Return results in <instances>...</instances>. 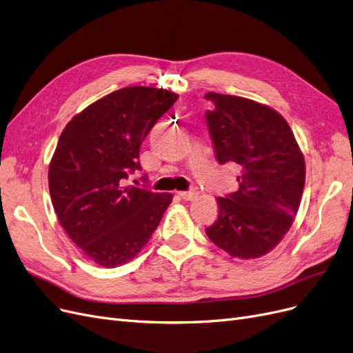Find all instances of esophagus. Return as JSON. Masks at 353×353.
Returning a JSON list of instances; mask_svg holds the SVG:
<instances>
[{"mask_svg": "<svg viewBox=\"0 0 353 353\" xmlns=\"http://www.w3.org/2000/svg\"><path fill=\"white\" fill-rule=\"evenodd\" d=\"M198 195H199L198 189H190V190H186V192H179V196H180L181 199H185V201L195 199Z\"/></svg>", "mask_w": 353, "mask_h": 353, "instance_id": "34e87169", "label": "esophagus"}]
</instances>
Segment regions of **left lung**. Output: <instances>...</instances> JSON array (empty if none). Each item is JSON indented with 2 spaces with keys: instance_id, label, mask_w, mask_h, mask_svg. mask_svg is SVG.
I'll list each match as a JSON object with an SVG mask.
<instances>
[{
  "instance_id": "8db88e82",
  "label": "left lung",
  "mask_w": 353,
  "mask_h": 353,
  "mask_svg": "<svg viewBox=\"0 0 353 353\" xmlns=\"http://www.w3.org/2000/svg\"><path fill=\"white\" fill-rule=\"evenodd\" d=\"M207 126L220 164L239 170V189L219 196V219L207 234L236 258L274 249L299 210L305 161L292 129L277 111L242 97L210 92Z\"/></svg>"
}]
</instances>
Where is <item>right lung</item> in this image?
I'll list each match as a JSON object with an SVG mask.
<instances>
[{"instance_id": "obj_1", "label": "right lung", "mask_w": 353, "mask_h": 353, "mask_svg": "<svg viewBox=\"0 0 353 353\" xmlns=\"http://www.w3.org/2000/svg\"><path fill=\"white\" fill-rule=\"evenodd\" d=\"M177 97L146 86L114 90L67 123L57 143L48 172L55 214L72 241L101 267L134 258L173 199L172 193L124 181L142 170L141 145Z\"/></svg>"}]
</instances>
